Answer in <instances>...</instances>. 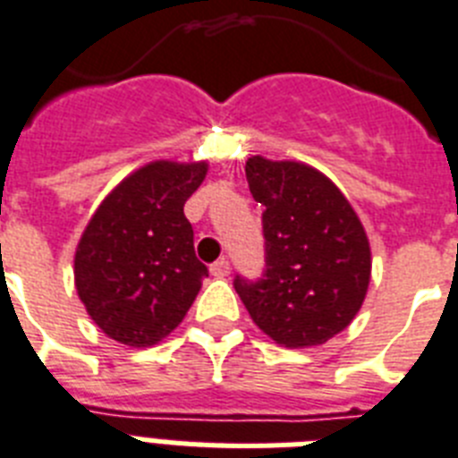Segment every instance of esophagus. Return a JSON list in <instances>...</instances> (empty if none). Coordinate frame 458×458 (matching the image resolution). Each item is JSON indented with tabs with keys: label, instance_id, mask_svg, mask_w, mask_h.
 <instances>
[{
	"label": "esophagus",
	"instance_id": "1",
	"mask_svg": "<svg viewBox=\"0 0 458 458\" xmlns=\"http://www.w3.org/2000/svg\"><path fill=\"white\" fill-rule=\"evenodd\" d=\"M209 270H211V275L216 276V279H223V276L230 275V260L228 259H218L216 263L211 265Z\"/></svg>",
	"mask_w": 458,
	"mask_h": 458
}]
</instances>
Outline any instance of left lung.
<instances>
[{
	"mask_svg": "<svg viewBox=\"0 0 458 458\" xmlns=\"http://www.w3.org/2000/svg\"><path fill=\"white\" fill-rule=\"evenodd\" d=\"M265 207V270L235 276L253 324L276 344H324L352 324L370 284V244L356 211L328 176L302 163L247 160Z\"/></svg>",
	"mask_w": 458,
	"mask_h": 458,
	"instance_id": "1",
	"label": "left lung"
}]
</instances>
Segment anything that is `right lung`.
<instances>
[{
    "label": "right lung",
    "mask_w": 458,
    "mask_h": 458,
    "mask_svg": "<svg viewBox=\"0 0 458 458\" xmlns=\"http://www.w3.org/2000/svg\"><path fill=\"white\" fill-rule=\"evenodd\" d=\"M207 163L146 165L99 205L76 247L81 302L111 340L151 347L170 335L209 276L183 216Z\"/></svg>",
    "instance_id": "obj_1"
}]
</instances>
